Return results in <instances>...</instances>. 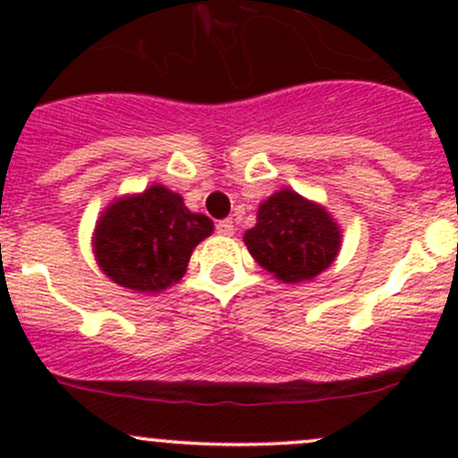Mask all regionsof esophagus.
<instances>
[{"label": "esophagus", "mask_w": 458, "mask_h": 458, "mask_svg": "<svg viewBox=\"0 0 458 458\" xmlns=\"http://www.w3.org/2000/svg\"><path fill=\"white\" fill-rule=\"evenodd\" d=\"M216 233L224 234V237H233V234H234V224H233V219H221V221H216Z\"/></svg>", "instance_id": "esophagus-1"}]
</instances>
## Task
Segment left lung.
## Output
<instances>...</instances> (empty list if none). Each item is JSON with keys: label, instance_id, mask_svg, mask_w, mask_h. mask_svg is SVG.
Segmentation results:
<instances>
[{"label": "left lung", "instance_id": "1", "mask_svg": "<svg viewBox=\"0 0 458 458\" xmlns=\"http://www.w3.org/2000/svg\"><path fill=\"white\" fill-rule=\"evenodd\" d=\"M243 242L259 266L285 284H299L335 261L341 233L323 208L285 188L261 203L257 225Z\"/></svg>", "mask_w": 458, "mask_h": 458}]
</instances>
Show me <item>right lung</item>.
I'll list each match as a JSON object with an SVG mask.
<instances>
[{"mask_svg": "<svg viewBox=\"0 0 458 458\" xmlns=\"http://www.w3.org/2000/svg\"><path fill=\"white\" fill-rule=\"evenodd\" d=\"M212 221L195 215L164 186L113 203L95 230V255L101 270L123 288L159 293L179 281Z\"/></svg>", "mask_w": 458, "mask_h": 458, "instance_id": "right-lung-1", "label": "right lung"}]
</instances>
